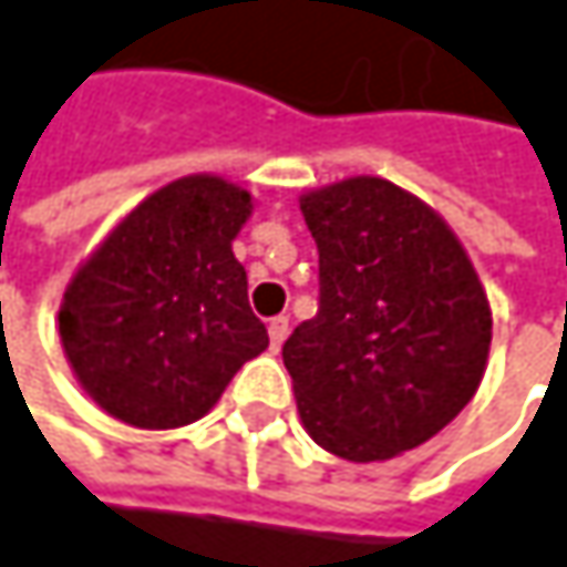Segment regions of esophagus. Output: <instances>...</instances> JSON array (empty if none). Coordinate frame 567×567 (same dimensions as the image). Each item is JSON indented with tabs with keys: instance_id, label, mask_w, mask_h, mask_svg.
<instances>
[{
	"instance_id": "34e87169",
	"label": "esophagus",
	"mask_w": 567,
	"mask_h": 567,
	"mask_svg": "<svg viewBox=\"0 0 567 567\" xmlns=\"http://www.w3.org/2000/svg\"><path fill=\"white\" fill-rule=\"evenodd\" d=\"M285 338H288V318L279 315V318H272V321H269V341H272V351H279V348H282Z\"/></svg>"
}]
</instances>
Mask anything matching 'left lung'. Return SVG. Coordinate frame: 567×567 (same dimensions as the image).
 Returning <instances> with one entry per match:
<instances>
[{
	"label": "left lung",
	"mask_w": 567,
	"mask_h": 567,
	"mask_svg": "<svg viewBox=\"0 0 567 567\" xmlns=\"http://www.w3.org/2000/svg\"><path fill=\"white\" fill-rule=\"evenodd\" d=\"M298 206L321 282L318 315L282 348L301 423L341 460H394L480 391L486 288L446 219L391 179L348 176Z\"/></svg>",
	"instance_id": "left-lung-1"
}]
</instances>
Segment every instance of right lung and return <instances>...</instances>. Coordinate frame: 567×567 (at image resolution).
Here are the masks:
<instances>
[{
	"label": "right lung",
	"mask_w": 567,
	"mask_h": 567,
	"mask_svg": "<svg viewBox=\"0 0 567 567\" xmlns=\"http://www.w3.org/2000/svg\"><path fill=\"white\" fill-rule=\"evenodd\" d=\"M252 196L189 173L141 199L78 266L58 308L64 358L104 413L137 430L206 416L269 348L233 239Z\"/></svg>",
	"instance_id": "obj_1"
}]
</instances>
